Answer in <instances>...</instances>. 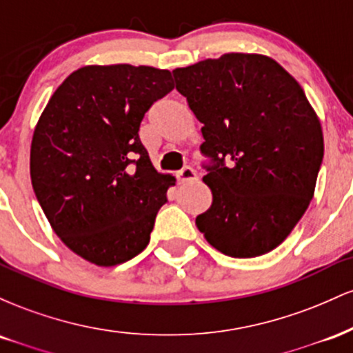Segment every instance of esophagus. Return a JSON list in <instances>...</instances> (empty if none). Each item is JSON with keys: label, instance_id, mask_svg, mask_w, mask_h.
Segmentation results:
<instances>
[{"label": "esophagus", "instance_id": "obj_1", "mask_svg": "<svg viewBox=\"0 0 353 353\" xmlns=\"http://www.w3.org/2000/svg\"><path fill=\"white\" fill-rule=\"evenodd\" d=\"M177 181H179L181 184H185V182H194V181H197V172L194 171L192 168H184V169H181V171L177 172Z\"/></svg>", "mask_w": 353, "mask_h": 353}]
</instances>
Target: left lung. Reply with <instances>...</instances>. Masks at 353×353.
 I'll return each mask as SVG.
<instances>
[{
  "label": "left lung",
  "mask_w": 353,
  "mask_h": 353,
  "mask_svg": "<svg viewBox=\"0 0 353 353\" xmlns=\"http://www.w3.org/2000/svg\"><path fill=\"white\" fill-rule=\"evenodd\" d=\"M172 74L204 124L201 152L210 159L202 181L212 204L197 229L229 257L270 252L309 208L322 164V125L305 92L264 54L228 52Z\"/></svg>",
  "instance_id": "1"
}]
</instances>
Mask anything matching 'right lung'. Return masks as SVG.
<instances>
[{"instance_id":"1","label":"right lung","mask_w":353,"mask_h":353,"mask_svg":"<svg viewBox=\"0 0 353 353\" xmlns=\"http://www.w3.org/2000/svg\"><path fill=\"white\" fill-rule=\"evenodd\" d=\"M172 89L168 70L84 66L63 81L36 124V199L56 236L91 264H123L149 244L176 179L154 169L139 125Z\"/></svg>"}]
</instances>
